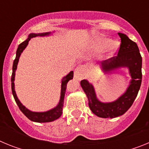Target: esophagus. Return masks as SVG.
<instances>
[{"instance_id": "esophagus-1", "label": "esophagus", "mask_w": 149, "mask_h": 149, "mask_svg": "<svg viewBox=\"0 0 149 149\" xmlns=\"http://www.w3.org/2000/svg\"><path fill=\"white\" fill-rule=\"evenodd\" d=\"M84 73H85V70L83 66H78L77 68H75L74 70V76L77 80H81L83 77H84Z\"/></svg>"}]
</instances>
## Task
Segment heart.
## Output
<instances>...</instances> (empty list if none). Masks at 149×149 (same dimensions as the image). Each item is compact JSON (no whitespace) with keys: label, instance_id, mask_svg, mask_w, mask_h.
Masks as SVG:
<instances>
[{"label":"heart","instance_id":"obj_1","mask_svg":"<svg viewBox=\"0 0 149 149\" xmlns=\"http://www.w3.org/2000/svg\"><path fill=\"white\" fill-rule=\"evenodd\" d=\"M110 42H111L110 39H104V40L102 41V45L101 46H102V47H103V46H106L107 45H108ZM114 45H115V43L114 42L112 43L111 46H110V48H111V49H114Z\"/></svg>","mask_w":149,"mask_h":149}]
</instances>
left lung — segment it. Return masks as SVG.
<instances>
[{"mask_svg": "<svg viewBox=\"0 0 149 149\" xmlns=\"http://www.w3.org/2000/svg\"><path fill=\"white\" fill-rule=\"evenodd\" d=\"M121 44L116 56L101 62V68L109 72L121 67H127L131 81L127 90L116 101L102 103L96 97L93 86L86 80L81 81V85L89 101V107L93 113L101 118H115L127 112L137 96L142 82V56L136 42L125 34L118 33Z\"/></svg>", "mask_w": 149, "mask_h": 149, "instance_id": "8db88e82", "label": "left lung"}]
</instances>
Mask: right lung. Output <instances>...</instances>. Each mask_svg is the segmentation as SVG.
<instances>
[{
	"label": "right lung",
	"mask_w": 149,
	"mask_h": 149,
	"mask_svg": "<svg viewBox=\"0 0 149 149\" xmlns=\"http://www.w3.org/2000/svg\"><path fill=\"white\" fill-rule=\"evenodd\" d=\"M51 34V32L48 33H30L29 35L28 38L26 39L24 42L21 43L18 45V48L16 51V56L15 59L14 60L13 62V74H12L11 77V86H12V92H13V97L15 98V101L16 104H18V107L20 109L21 111L30 120L33 121V122H53V121L56 120V119H59L61 116L62 113H63V103H64V97H65V89H66V85L68 81L72 80L73 78L74 72H70L68 74H67L65 77H64L62 80V84H61V94H60V102L57 104L56 107L54 109L48 110L46 112H41V113H38V112H32L27 109L25 107L22 105L20 101L18 100V97L16 95L15 91V84H14V80H15V70L17 68V65H18V60L20 57L21 54L22 53V51L24 49L27 47L28 45L29 41L30 39L33 37H36V36H48Z\"/></svg>",
	"instance_id": "add662e5"
}]
</instances>
